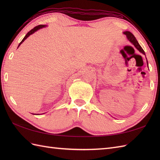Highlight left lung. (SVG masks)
I'll list each match as a JSON object with an SVG mask.
<instances>
[{
    "mask_svg": "<svg viewBox=\"0 0 160 160\" xmlns=\"http://www.w3.org/2000/svg\"><path fill=\"white\" fill-rule=\"evenodd\" d=\"M124 34H125L126 36H127V38H128V40H129V41H130V42L132 44V45H133L135 47H136V49H137L138 50L140 51V52L141 53H142L144 54V55H145L144 51L143 50V49L142 48L141 46L140 45V44L138 43V40H136V38H135V37L133 36V34H132V33H131L130 32H128V31L124 32ZM147 64H148V61H147Z\"/></svg>",
    "mask_w": 160,
    "mask_h": 160,
    "instance_id": "left-lung-1",
    "label": "left lung"
}]
</instances>
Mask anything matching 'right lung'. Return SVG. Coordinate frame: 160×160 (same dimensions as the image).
Instances as JSON below:
<instances>
[{
	"label": "right lung",
	"mask_w": 160,
	"mask_h": 160,
	"mask_svg": "<svg viewBox=\"0 0 160 160\" xmlns=\"http://www.w3.org/2000/svg\"><path fill=\"white\" fill-rule=\"evenodd\" d=\"M45 27H46V25H38V26L35 27L34 28H33V29L31 30V31H29L28 33H27L26 36H25V37H24V38L22 40V41L20 42V44L18 45V47H19L20 45H21V44L23 42L24 40H26L27 38H28V37H29L30 35H32V33H33L34 32H36V31H38V29H41V28H45ZM32 114H33V113H32ZM33 115H35V114H33Z\"/></svg>",
	"instance_id": "1"
}]
</instances>
